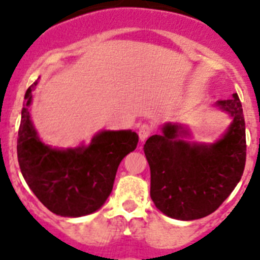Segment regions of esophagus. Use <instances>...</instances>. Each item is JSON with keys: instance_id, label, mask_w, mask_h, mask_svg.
<instances>
[{"instance_id": "1", "label": "esophagus", "mask_w": 260, "mask_h": 260, "mask_svg": "<svg viewBox=\"0 0 260 260\" xmlns=\"http://www.w3.org/2000/svg\"><path fill=\"white\" fill-rule=\"evenodd\" d=\"M151 134H152V126L148 125V123H143L138 127V135H139V139L142 142L146 141Z\"/></svg>"}]
</instances>
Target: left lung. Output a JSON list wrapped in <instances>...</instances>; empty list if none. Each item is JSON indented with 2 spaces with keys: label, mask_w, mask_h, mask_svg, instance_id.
Listing matches in <instances>:
<instances>
[{
  "label": "left lung",
  "mask_w": 260,
  "mask_h": 260,
  "mask_svg": "<svg viewBox=\"0 0 260 260\" xmlns=\"http://www.w3.org/2000/svg\"><path fill=\"white\" fill-rule=\"evenodd\" d=\"M233 117L228 133L215 144L182 141L181 126L165 125L162 135L144 144L151 169V198L156 207L177 220H197L215 212L242 177L246 134L237 93L217 102Z\"/></svg>",
  "instance_id": "1"
}]
</instances>
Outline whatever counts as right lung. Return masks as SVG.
I'll return each instance as SVG.
<instances>
[{
	"mask_svg": "<svg viewBox=\"0 0 260 260\" xmlns=\"http://www.w3.org/2000/svg\"><path fill=\"white\" fill-rule=\"evenodd\" d=\"M35 82L24 95L17 153L27 185L53 213L68 217L89 215L102 207L113 189L119 162L134 151V132H103L88 147L53 150L39 141L28 105Z\"/></svg>",
	"mask_w": 260,
	"mask_h": 260,
	"instance_id": "right-lung-1",
	"label": "right lung"
}]
</instances>
